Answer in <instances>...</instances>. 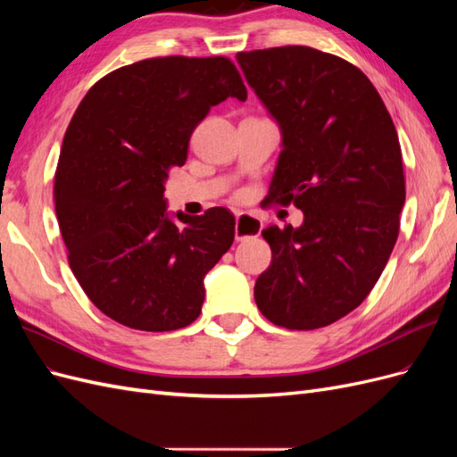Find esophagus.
<instances>
[{
  "instance_id": "34e87169",
  "label": "esophagus",
  "mask_w": 457,
  "mask_h": 457,
  "mask_svg": "<svg viewBox=\"0 0 457 457\" xmlns=\"http://www.w3.org/2000/svg\"><path fill=\"white\" fill-rule=\"evenodd\" d=\"M262 223L261 219L255 215L247 213H237V225H234V237L238 242H244L247 238H255L261 234Z\"/></svg>"
}]
</instances>
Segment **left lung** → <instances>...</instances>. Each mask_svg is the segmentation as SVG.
<instances>
[{"instance_id": "left-lung-1", "label": "left lung", "mask_w": 457, "mask_h": 457, "mask_svg": "<svg viewBox=\"0 0 457 457\" xmlns=\"http://www.w3.org/2000/svg\"><path fill=\"white\" fill-rule=\"evenodd\" d=\"M237 61L282 135L267 200L305 215L262 230L272 261L255 303L276 326L322 328L361 305L395 247L406 198L395 123L366 74L336 54L287 46Z\"/></svg>"}]
</instances>
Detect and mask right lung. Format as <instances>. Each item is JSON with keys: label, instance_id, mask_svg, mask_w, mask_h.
<instances>
[{"label": "right lung", "instance_id": "add662e5", "mask_svg": "<svg viewBox=\"0 0 457 457\" xmlns=\"http://www.w3.org/2000/svg\"><path fill=\"white\" fill-rule=\"evenodd\" d=\"M247 99L228 59L160 57L121 66L87 91L68 126L54 212L68 262L93 305L145 331L200 316L204 278L234 242V215L170 213L165 181L212 106Z\"/></svg>", "mask_w": 457, "mask_h": 457}]
</instances>
